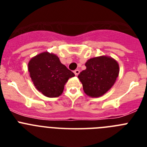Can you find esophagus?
I'll return each instance as SVG.
<instances>
[{
  "label": "esophagus",
  "instance_id": "esophagus-1",
  "mask_svg": "<svg viewBox=\"0 0 147 147\" xmlns=\"http://www.w3.org/2000/svg\"><path fill=\"white\" fill-rule=\"evenodd\" d=\"M74 72V74H75V75H76V76H78V75H79V74H80V71L77 69V70H75Z\"/></svg>",
  "mask_w": 147,
  "mask_h": 147
}]
</instances>
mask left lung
I'll list each match as a JSON object with an SVG mask.
<instances>
[{
  "label": "left lung",
  "instance_id": "8db88e82",
  "mask_svg": "<svg viewBox=\"0 0 147 147\" xmlns=\"http://www.w3.org/2000/svg\"><path fill=\"white\" fill-rule=\"evenodd\" d=\"M86 69L78 78L82 84L84 92L90 97H99L112 88L119 76V65L110 57L101 56L88 59Z\"/></svg>",
  "mask_w": 147,
  "mask_h": 147
}]
</instances>
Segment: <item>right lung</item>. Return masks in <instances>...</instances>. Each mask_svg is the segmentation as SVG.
I'll return each mask as SVG.
<instances>
[{"mask_svg": "<svg viewBox=\"0 0 147 147\" xmlns=\"http://www.w3.org/2000/svg\"><path fill=\"white\" fill-rule=\"evenodd\" d=\"M28 66L35 88L49 98L59 96L68 79L75 76L61 63L57 56L47 51L32 58Z\"/></svg>", "mask_w": 147, "mask_h": 147, "instance_id": "1", "label": "right lung"}]
</instances>
